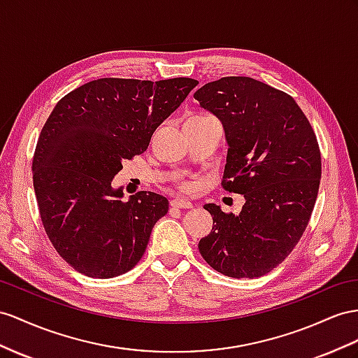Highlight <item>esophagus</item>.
Returning <instances> with one entry per match:
<instances>
[{
    "mask_svg": "<svg viewBox=\"0 0 358 358\" xmlns=\"http://www.w3.org/2000/svg\"><path fill=\"white\" fill-rule=\"evenodd\" d=\"M171 207H173V208H192L194 206H192L190 201L176 198V199L171 201Z\"/></svg>",
    "mask_w": 358,
    "mask_h": 358,
    "instance_id": "esophagus-1",
    "label": "esophagus"
}]
</instances>
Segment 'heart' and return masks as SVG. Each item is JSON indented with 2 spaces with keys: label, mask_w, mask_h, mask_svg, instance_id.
<instances>
[{
  "label": "heart",
  "mask_w": 358,
  "mask_h": 358,
  "mask_svg": "<svg viewBox=\"0 0 358 358\" xmlns=\"http://www.w3.org/2000/svg\"><path fill=\"white\" fill-rule=\"evenodd\" d=\"M178 187H180L182 192L192 190V185H190V182H187V181H180V182H178Z\"/></svg>",
  "instance_id": "1"
}]
</instances>
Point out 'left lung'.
<instances>
[{
  "label": "left lung",
  "mask_w": 358,
  "mask_h": 358,
  "mask_svg": "<svg viewBox=\"0 0 358 358\" xmlns=\"http://www.w3.org/2000/svg\"><path fill=\"white\" fill-rule=\"evenodd\" d=\"M194 98L224 125L222 187L245 196L237 216L204 206L213 228L199 252L227 277H262L284 262L308 225L322 173L316 134L295 99L251 77L212 81Z\"/></svg>",
  "instance_id": "1"
}]
</instances>
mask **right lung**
<instances>
[{
    "label": "right lung",
    "instance_id": "add662e5",
    "mask_svg": "<svg viewBox=\"0 0 358 358\" xmlns=\"http://www.w3.org/2000/svg\"><path fill=\"white\" fill-rule=\"evenodd\" d=\"M196 85L186 77L98 78L54 107L34 150L33 186L45 233L77 272L113 278L143 257L168 199L142 190L124 201L112 180Z\"/></svg>",
    "mask_w": 358,
    "mask_h": 358
}]
</instances>
